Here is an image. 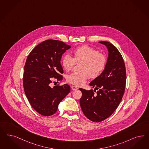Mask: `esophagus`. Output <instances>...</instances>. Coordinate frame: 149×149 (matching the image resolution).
Here are the masks:
<instances>
[{"label":"esophagus","instance_id":"esophagus-1","mask_svg":"<svg viewBox=\"0 0 149 149\" xmlns=\"http://www.w3.org/2000/svg\"><path fill=\"white\" fill-rule=\"evenodd\" d=\"M71 88H72V90H77L78 89L77 87L76 86H74V85L72 86H71Z\"/></svg>","mask_w":149,"mask_h":149}]
</instances>
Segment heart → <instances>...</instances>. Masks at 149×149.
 <instances>
[{"mask_svg":"<svg viewBox=\"0 0 149 149\" xmlns=\"http://www.w3.org/2000/svg\"><path fill=\"white\" fill-rule=\"evenodd\" d=\"M73 57L67 54L62 60L64 69L69 71L76 63H80L79 72H74L67 77V81L72 84L81 86L85 84L89 76L93 78L98 77L104 69L107 64V58L102 53L88 46L77 48L73 52Z\"/></svg>","mask_w":149,"mask_h":149,"instance_id":"obj_1","label":"heart"}]
</instances>
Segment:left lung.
Masks as SVG:
<instances>
[{"mask_svg":"<svg viewBox=\"0 0 149 149\" xmlns=\"http://www.w3.org/2000/svg\"><path fill=\"white\" fill-rule=\"evenodd\" d=\"M99 42L107 47L109 52L104 70L90 82V85L95 87L93 91L79 88L83 113L94 122H102L115 111L123 97L126 83L125 67L120 53L108 42ZM96 89L98 91L95 93Z\"/></svg>","mask_w":149,"mask_h":149,"instance_id":"1","label":"left lung"}]
</instances>
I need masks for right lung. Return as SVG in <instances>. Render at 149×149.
I'll return each mask as SVG.
<instances>
[{"label":"right lung","mask_w":149,"mask_h":149,"mask_svg":"<svg viewBox=\"0 0 149 149\" xmlns=\"http://www.w3.org/2000/svg\"><path fill=\"white\" fill-rule=\"evenodd\" d=\"M71 47L62 41L47 40L33 49L24 67L23 85L26 97L36 112L50 116L70 91L69 85L50 86L53 79L62 81V54Z\"/></svg>","instance_id":"1"}]
</instances>
